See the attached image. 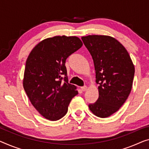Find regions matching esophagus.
Here are the masks:
<instances>
[{
  "instance_id": "obj_1",
  "label": "esophagus",
  "mask_w": 149,
  "mask_h": 149,
  "mask_svg": "<svg viewBox=\"0 0 149 149\" xmlns=\"http://www.w3.org/2000/svg\"><path fill=\"white\" fill-rule=\"evenodd\" d=\"M81 90L82 91H86V90H87V86H82V87H81Z\"/></svg>"
}]
</instances>
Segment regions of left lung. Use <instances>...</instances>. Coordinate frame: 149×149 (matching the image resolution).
I'll return each mask as SVG.
<instances>
[{
    "label": "left lung",
    "instance_id": "1",
    "mask_svg": "<svg viewBox=\"0 0 149 149\" xmlns=\"http://www.w3.org/2000/svg\"><path fill=\"white\" fill-rule=\"evenodd\" d=\"M92 55L98 84L99 97L88 105L93 114L107 118L120 109L129 96L134 75V66L122 44L106 35L82 37Z\"/></svg>",
    "mask_w": 149,
    "mask_h": 149
}]
</instances>
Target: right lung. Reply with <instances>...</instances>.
I'll return each instance as SVG.
<instances>
[{
    "mask_svg": "<svg viewBox=\"0 0 149 149\" xmlns=\"http://www.w3.org/2000/svg\"><path fill=\"white\" fill-rule=\"evenodd\" d=\"M82 45L77 37L55 36L37 44L26 59L24 90L35 109L46 119H61L72 99L78 94L75 86L68 83L65 64Z\"/></svg>",
    "mask_w": 149,
    "mask_h": 149,
    "instance_id": "add662e5",
    "label": "right lung"
}]
</instances>
